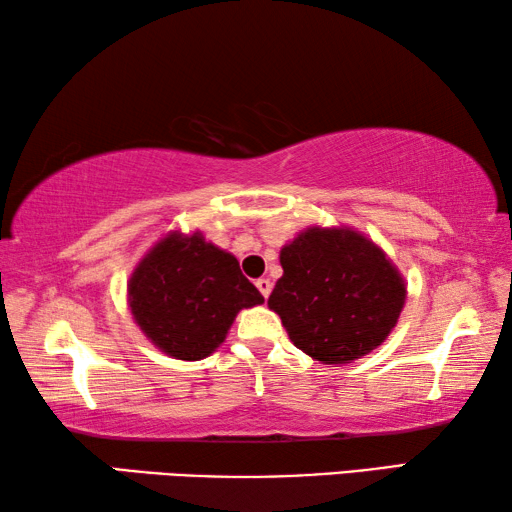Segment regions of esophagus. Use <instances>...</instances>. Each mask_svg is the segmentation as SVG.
<instances>
[{
    "instance_id": "34e87169",
    "label": "esophagus",
    "mask_w": 512,
    "mask_h": 512,
    "mask_svg": "<svg viewBox=\"0 0 512 512\" xmlns=\"http://www.w3.org/2000/svg\"><path fill=\"white\" fill-rule=\"evenodd\" d=\"M255 287L259 289V293H262V296H264V298H268V296H271L273 282H271V280H268V277H262V280H257V282H255Z\"/></svg>"
}]
</instances>
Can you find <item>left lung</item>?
<instances>
[{
  "label": "left lung",
  "mask_w": 512,
  "mask_h": 512,
  "mask_svg": "<svg viewBox=\"0 0 512 512\" xmlns=\"http://www.w3.org/2000/svg\"><path fill=\"white\" fill-rule=\"evenodd\" d=\"M280 264L268 309L282 318L293 345L325 366L366 357L400 320L404 275L352 225H309L280 248Z\"/></svg>",
  "instance_id": "8db88e82"
}]
</instances>
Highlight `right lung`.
Masks as SVG:
<instances>
[{
	"mask_svg": "<svg viewBox=\"0 0 512 512\" xmlns=\"http://www.w3.org/2000/svg\"><path fill=\"white\" fill-rule=\"evenodd\" d=\"M133 323L153 348L180 361L210 357L241 309L264 296L241 273L237 257L201 230H169L146 250L126 282Z\"/></svg>",
	"mask_w": 512,
	"mask_h": 512,
	"instance_id": "add662e5",
	"label": "right lung"
}]
</instances>
